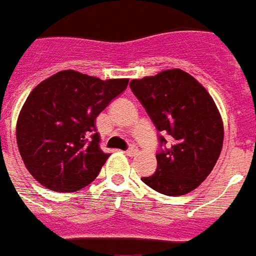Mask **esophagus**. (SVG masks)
<instances>
[{
  "instance_id": "1",
  "label": "esophagus",
  "mask_w": 256,
  "mask_h": 256,
  "mask_svg": "<svg viewBox=\"0 0 256 256\" xmlns=\"http://www.w3.org/2000/svg\"><path fill=\"white\" fill-rule=\"evenodd\" d=\"M138 152H139V150H138L136 146H135V144H132L131 148L126 150V156H130V157H134V156H136Z\"/></svg>"
}]
</instances>
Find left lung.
Instances as JSON below:
<instances>
[{
    "instance_id": "obj_1",
    "label": "left lung",
    "mask_w": 256,
    "mask_h": 256,
    "mask_svg": "<svg viewBox=\"0 0 256 256\" xmlns=\"http://www.w3.org/2000/svg\"><path fill=\"white\" fill-rule=\"evenodd\" d=\"M130 85L156 128L172 136L171 148L157 153V170L142 182L161 194H188L211 174L224 146V121L212 96L180 68Z\"/></svg>"
}]
</instances>
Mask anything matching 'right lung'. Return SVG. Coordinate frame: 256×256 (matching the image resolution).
<instances>
[{
  "label": "right lung",
  "mask_w": 256,
  "mask_h": 256,
  "mask_svg": "<svg viewBox=\"0 0 256 256\" xmlns=\"http://www.w3.org/2000/svg\"><path fill=\"white\" fill-rule=\"evenodd\" d=\"M128 85L62 70L27 96L16 122V142L32 176L46 189L68 193L95 180L110 154L99 148L96 117Z\"/></svg>",
  "instance_id": "add662e5"
}]
</instances>
